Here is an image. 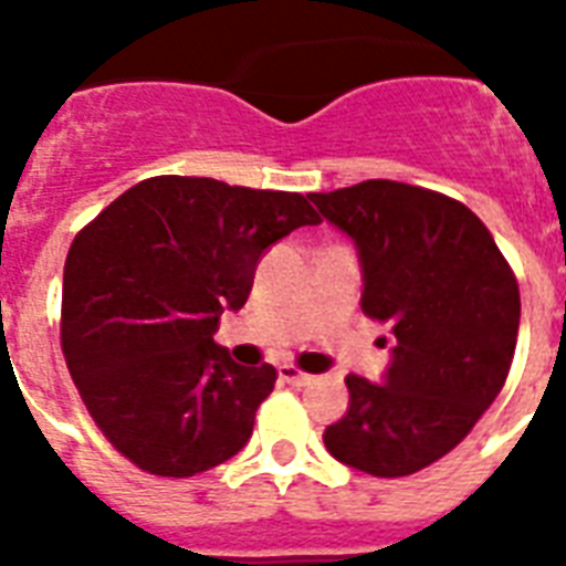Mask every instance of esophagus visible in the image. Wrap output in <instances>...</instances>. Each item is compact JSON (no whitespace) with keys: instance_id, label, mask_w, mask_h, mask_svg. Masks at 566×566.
<instances>
[{"instance_id":"34e87169","label":"esophagus","mask_w":566,"mask_h":566,"mask_svg":"<svg viewBox=\"0 0 566 566\" xmlns=\"http://www.w3.org/2000/svg\"><path fill=\"white\" fill-rule=\"evenodd\" d=\"M279 378H282V381H287V385H293V387H302V385H308L311 378V373H305V370H300V367H293V364H282V367H279Z\"/></svg>"}]
</instances>
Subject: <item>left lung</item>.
<instances>
[{
    "mask_svg": "<svg viewBox=\"0 0 566 566\" xmlns=\"http://www.w3.org/2000/svg\"><path fill=\"white\" fill-rule=\"evenodd\" d=\"M311 202L355 240L364 314L396 337L385 385L349 373V411L323 440L361 473L411 475L500 396L517 346V275L488 226L438 190L370 179Z\"/></svg>",
    "mask_w": 566,
    "mask_h": 566,
    "instance_id": "obj_1",
    "label": "left lung"
}]
</instances>
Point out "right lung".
<instances>
[{"label":"right lung","mask_w":566,"mask_h":566,"mask_svg":"<svg viewBox=\"0 0 566 566\" xmlns=\"http://www.w3.org/2000/svg\"><path fill=\"white\" fill-rule=\"evenodd\" d=\"M317 222L302 193L155 176L75 234L61 349L119 455L188 479L247 447L279 373L240 367L211 335L222 308H243L261 252Z\"/></svg>","instance_id":"1"}]
</instances>
